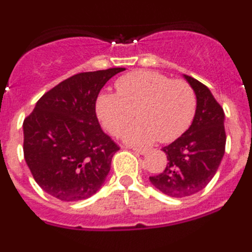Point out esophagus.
<instances>
[{
  "label": "esophagus",
  "mask_w": 252,
  "mask_h": 252,
  "mask_svg": "<svg viewBox=\"0 0 252 252\" xmlns=\"http://www.w3.org/2000/svg\"><path fill=\"white\" fill-rule=\"evenodd\" d=\"M132 151H135L136 154H140V155H145L148 153V149H137V148H131Z\"/></svg>",
  "instance_id": "34e87169"
}]
</instances>
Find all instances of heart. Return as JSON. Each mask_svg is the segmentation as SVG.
Returning a JSON list of instances; mask_svg holds the SVG:
<instances>
[{
    "label": "heart",
    "instance_id": "1",
    "mask_svg": "<svg viewBox=\"0 0 252 252\" xmlns=\"http://www.w3.org/2000/svg\"><path fill=\"white\" fill-rule=\"evenodd\" d=\"M117 94L103 92L95 102V112L106 130L120 135L130 145H149L157 139L174 141L190 126L195 112V94L184 81H171L154 70H136L116 82Z\"/></svg>",
    "mask_w": 252,
    "mask_h": 252
}]
</instances>
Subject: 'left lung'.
<instances>
[{
	"label": "left lung",
	"mask_w": 252,
	"mask_h": 252,
	"mask_svg": "<svg viewBox=\"0 0 252 252\" xmlns=\"http://www.w3.org/2000/svg\"><path fill=\"white\" fill-rule=\"evenodd\" d=\"M197 99L194 119L188 130L162 148L168 162L162 173L150 177L151 184L169 197L198 193L215 177L224 155V112L211 91L194 78L183 74Z\"/></svg>",
	"instance_id": "left-lung-1"
}]
</instances>
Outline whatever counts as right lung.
<instances>
[{
  "label": "right lung",
  "instance_id": "1",
  "mask_svg": "<svg viewBox=\"0 0 252 252\" xmlns=\"http://www.w3.org/2000/svg\"><path fill=\"white\" fill-rule=\"evenodd\" d=\"M125 68L79 73L36 102L26 117L24 157L35 182L48 194L77 202L98 192L120 148L95 116L99 91Z\"/></svg>",
  "mask_w": 252,
  "mask_h": 252
}]
</instances>
